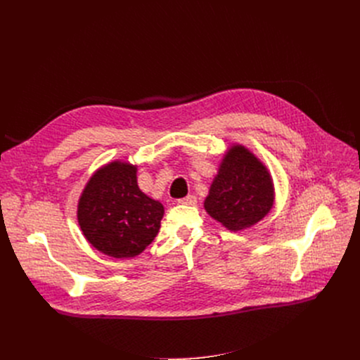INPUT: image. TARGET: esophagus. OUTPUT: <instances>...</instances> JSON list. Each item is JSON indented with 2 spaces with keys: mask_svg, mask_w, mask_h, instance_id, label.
<instances>
[{
  "mask_svg": "<svg viewBox=\"0 0 360 360\" xmlns=\"http://www.w3.org/2000/svg\"><path fill=\"white\" fill-rule=\"evenodd\" d=\"M178 204H182V205H195L197 204V198H195V195H186L184 198H179Z\"/></svg>",
  "mask_w": 360,
  "mask_h": 360,
  "instance_id": "obj_1",
  "label": "esophagus"
}]
</instances>
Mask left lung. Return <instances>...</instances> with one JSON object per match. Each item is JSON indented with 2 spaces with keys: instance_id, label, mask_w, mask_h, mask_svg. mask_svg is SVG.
<instances>
[{
  "instance_id": "1",
  "label": "left lung",
  "mask_w": 360,
  "mask_h": 360,
  "mask_svg": "<svg viewBox=\"0 0 360 360\" xmlns=\"http://www.w3.org/2000/svg\"><path fill=\"white\" fill-rule=\"evenodd\" d=\"M274 182L269 167L243 144L224 151L204 209L223 228L240 232L266 217L274 205Z\"/></svg>"
}]
</instances>
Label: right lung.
Instances as JSON below:
<instances>
[{"label": "right lung", "mask_w": 360, "mask_h": 360, "mask_svg": "<svg viewBox=\"0 0 360 360\" xmlns=\"http://www.w3.org/2000/svg\"><path fill=\"white\" fill-rule=\"evenodd\" d=\"M165 207L137 184V165L112 160L93 172L77 202V221L93 248L134 258L155 240Z\"/></svg>", "instance_id": "add662e5"}]
</instances>
